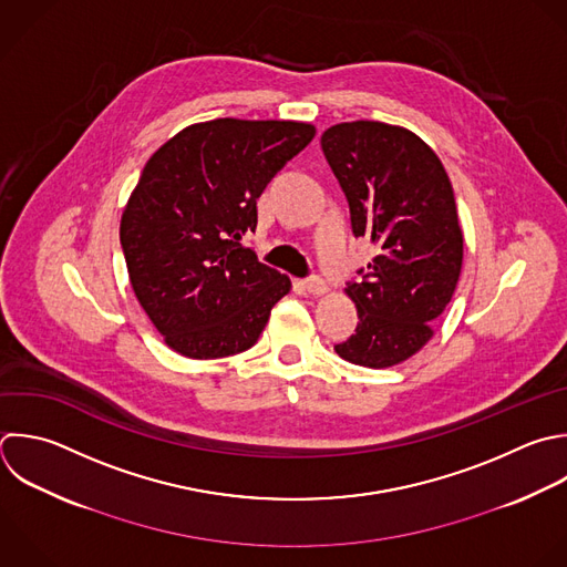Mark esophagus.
I'll list each match as a JSON object with an SVG mask.
<instances>
[{"mask_svg": "<svg viewBox=\"0 0 567 567\" xmlns=\"http://www.w3.org/2000/svg\"><path fill=\"white\" fill-rule=\"evenodd\" d=\"M303 288H306L310 295H317V297H321V295H326V292H328L326 281H323L321 277H317V275H312V277L303 279Z\"/></svg>", "mask_w": 567, "mask_h": 567, "instance_id": "obj_1", "label": "esophagus"}]
</instances>
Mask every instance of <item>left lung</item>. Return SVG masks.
<instances>
[{
    "instance_id": "1",
    "label": "left lung",
    "mask_w": 567,
    "mask_h": 567,
    "mask_svg": "<svg viewBox=\"0 0 567 567\" xmlns=\"http://www.w3.org/2000/svg\"><path fill=\"white\" fill-rule=\"evenodd\" d=\"M321 148L348 199L354 237L377 246L359 279L348 281L359 323L334 350L357 365H396L427 343L461 275L452 184L434 151L401 126L337 124L321 135Z\"/></svg>"
}]
</instances>
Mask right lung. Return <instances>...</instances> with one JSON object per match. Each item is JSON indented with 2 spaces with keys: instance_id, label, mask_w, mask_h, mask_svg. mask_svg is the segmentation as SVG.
<instances>
[{
  "instance_id": "obj_1",
  "label": "right lung",
  "mask_w": 567,
  "mask_h": 567,
  "mask_svg": "<svg viewBox=\"0 0 567 567\" xmlns=\"http://www.w3.org/2000/svg\"><path fill=\"white\" fill-rule=\"evenodd\" d=\"M315 137L301 122L213 120L168 140L122 215L131 286L166 343L190 359L252 348L290 279L241 244L257 199Z\"/></svg>"
}]
</instances>
